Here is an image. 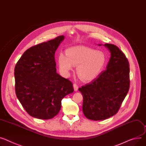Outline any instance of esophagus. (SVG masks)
Here are the masks:
<instances>
[{"label":"esophagus","mask_w":146,"mask_h":146,"mask_svg":"<svg viewBox=\"0 0 146 146\" xmlns=\"http://www.w3.org/2000/svg\"><path fill=\"white\" fill-rule=\"evenodd\" d=\"M73 88H74V90L75 92H76V91H77V90H78L79 87H78V86L77 85V84L74 83V84H73Z\"/></svg>","instance_id":"obj_1"}]
</instances>
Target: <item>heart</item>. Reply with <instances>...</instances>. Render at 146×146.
<instances>
[{"instance_id":"1","label":"heart","mask_w":146,"mask_h":146,"mask_svg":"<svg viewBox=\"0 0 146 146\" xmlns=\"http://www.w3.org/2000/svg\"><path fill=\"white\" fill-rule=\"evenodd\" d=\"M106 57L104 53L84 46L68 48L66 55L60 53L58 56V64L62 73L67 76L74 66L77 73L83 81H92L98 77L104 67Z\"/></svg>"}]
</instances>
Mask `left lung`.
I'll return each mask as SVG.
<instances>
[{
	"label": "left lung",
	"mask_w": 146,
	"mask_h": 146,
	"mask_svg": "<svg viewBox=\"0 0 146 146\" xmlns=\"http://www.w3.org/2000/svg\"><path fill=\"white\" fill-rule=\"evenodd\" d=\"M103 46L110 52L106 69L79 89L83 97L84 115L95 121L106 120L117 113L130 87L129 63L125 56L114 44Z\"/></svg>",
	"instance_id": "8db88e82"
}]
</instances>
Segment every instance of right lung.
Instances as JSON below:
<instances>
[{
	"mask_svg": "<svg viewBox=\"0 0 146 146\" xmlns=\"http://www.w3.org/2000/svg\"><path fill=\"white\" fill-rule=\"evenodd\" d=\"M64 39L60 36L29 48L15 66L16 96L33 117L52 119L59 112L62 100L74 91L72 82L56 72L54 54Z\"/></svg>",
	"mask_w": 146,
	"mask_h": 146,
	"instance_id": "add662e5",
	"label": "right lung"
}]
</instances>
